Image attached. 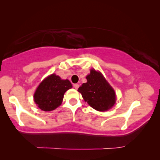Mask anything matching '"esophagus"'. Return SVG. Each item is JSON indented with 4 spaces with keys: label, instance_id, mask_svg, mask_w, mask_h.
<instances>
[{
    "label": "esophagus",
    "instance_id": "obj_1",
    "mask_svg": "<svg viewBox=\"0 0 160 160\" xmlns=\"http://www.w3.org/2000/svg\"><path fill=\"white\" fill-rule=\"evenodd\" d=\"M73 87L74 88H75L76 89H77L78 87H79V84H75L73 85Z\"/></svg>",
    "mask_w": 160,
    "mask_h": 160
}]
</instances>
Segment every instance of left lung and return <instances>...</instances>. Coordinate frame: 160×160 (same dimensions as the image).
<instances>
[{"label": "left lung", "mask_w": 160, "mask_h": 160, "mask_svg": "<svg viewBox=\"0 0 160 160\" xmlns=\"http://www.w3.org/2000/svg\"><path fill=\"white\" fill-rule=\"evenodd\" d=\"M86 78L87 83L82 84L78 89L85 102L99 111H106L112 108L116 102L115 91L102 74L92 69Z\"/></svg>", "instance_id": "1"}]
</instances>
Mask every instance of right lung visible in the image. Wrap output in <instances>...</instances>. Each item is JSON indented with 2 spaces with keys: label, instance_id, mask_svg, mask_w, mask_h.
Instances as JSON below:
<instances>
[{
  "label": "right lung",
  "instance_id": "obj_1",
  "mask_svg": "<svg viewBox=\"0 0 160 160\" xmlns=\"http://www.w3.org/2000/svg\"><path fill=\"white\" fill-rule=\"evenodd\" d=\"M72 88L69 80H62L56 74H52L44 78L34 93V102L40 109L51 111L62 103L64 94Z\"/></svg>",
  "mask_w": 160,
  "mask_h": 160
}]
</instances>
